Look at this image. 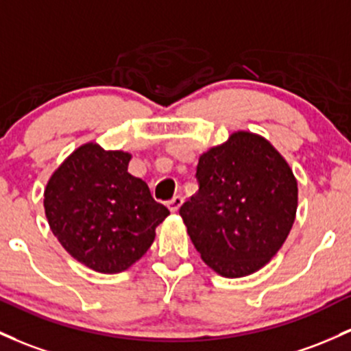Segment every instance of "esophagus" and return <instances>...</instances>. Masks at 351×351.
Masks as SVG:
<instances>
[{"label":"esophagus","instance_id":"obj_1","mask_svg":"<svg viewBox=\"0 0 351 351\" xmlns=\"http://www.w3.org/2000/svg\"><path fill=\"white\" fill-rule=\"evenodd\" d=\"M182 205H183V196H180V195L173 196V198L168 202L169 211H173V213H176V211L180 210V206H182Z\"/></svg>","mask_w":351,"mask_h":351}]
</instances>
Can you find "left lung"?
Instances as JSON below:
<instances>
[{"label": "left lung", "mask_w": 351, "mask_h": 351, "mask_svg": "<svg viewBox=\"0 0 351 351\" xmlns=\"http://www.w3.org/2000/svg\"><path fill=\"white\" fill-rule=\"evenodd\" d=\"M198 193L180 208L203 261L226 278L252 275L276 255L293 226L298 188L265 138L238 132L199 156Z\"/></svg>", "instance_id": "obj_1"}]
</instances>
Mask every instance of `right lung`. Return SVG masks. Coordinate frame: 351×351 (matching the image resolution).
<instances>
[{
    "mask_svg": "<svg viewBox=\"0 0 351 351\" xmlns=\"http://www.w3.org/2000/svg\"><path fill=\"white\" fill-rule=\"evenodd\" d=\"M132 155L86 143L49 178L45 213L63 248L99 273H119L148 252L168 208L130 175Z\"/></svg>",
    "mask_w": 351,
    "mask_h": 351,
    "instance_id": "obj_1",
    "label": "right lung"
}]
</instances>
